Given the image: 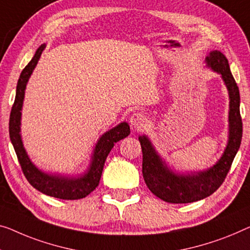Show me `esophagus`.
<instances>
[{
  "label": "esophagus",
  "mask_w": 250,
  "mask_h": 250,
  "mask_svg": "<svg viewBox=\"0 0 250 250\" xmlns=\"http://www.w3.org/2000/svg\"><path fill=\"white\" fill-rule=\"evenodd\" d=\"M147 122H148L147 118L140 112L133 113L131 115V118H130V124H131V126L135 129H138V130L145 128L147 125Z\"/></svg>",
  "instance_id": "esophagus-1"
}]
</instances>
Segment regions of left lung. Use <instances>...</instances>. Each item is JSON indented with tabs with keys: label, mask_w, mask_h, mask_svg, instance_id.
Wrapping results in <instances>:
<instances>
[{
	"label": "left lung",
	"mask_w": 250,
	"mask_h": 250,
	"mask_svg": "<svg viewBox=\"0 0 250 250\" xmlns=\"http://www.w3.org/2000/svg\"><path fill=\"white\" fill-rule=\"evenodd\" d=\"M207 66L220 74L229 93V139L221 158L215 165L202 172L174 173L157 154L150 140L140 136L143 150V176L148 188L159 199L168 203H191L206 199L217 191L225 181L243 138L240 117V95L236 81L230 72L228 59L221 51H210Z\"/></svg>",
	"instance_id": "1"
}]
</instances>
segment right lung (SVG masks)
<instances>
[{"label":"right lung","mask_w":250,"mask_h":250,"mask_svg":"<svg viewBox=\"0 0 250 250\" xmlns=\"http://www.w3.org/2000/svg\"><path fill=\"white\" fill-rule=\"evenodd\" d=\"M44 48H46V44L43 43L37 49L33 58L24 67L20 77H19L16 100H14L10 114V139L14 147V150H16L22 172H23L25 178L33 188L38 189L39 192L43 193V194L57 197V199H83V197L94 191L96 186L99 185L107 155H109L111 149L113 148L115 143L130 135V126L126 122H121L120 125H118L113 129L109 130V131L102 135L95 145L87 172L80 177H66L61 176V175L47 174L40 170L35 164L30 161L27 151L23 147L20 135V125L25 86H27L29 78L31 76L36 65L38 64V61Z\"/></svg>","instance_id":"right-lung-1"}]
</instances>
